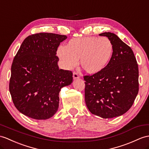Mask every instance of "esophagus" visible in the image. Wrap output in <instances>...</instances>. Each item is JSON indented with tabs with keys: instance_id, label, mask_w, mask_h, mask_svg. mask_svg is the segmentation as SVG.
<instances>
[{
	"instance_id": "obj_1",
	"label": "esophagus",
	"mask_w": 149,
	"mask_h": 149,
	"mask_svg": "<svg viewBox=\"0 0 149 149\" xmlns=\"http://www.w3.org/2000/svg\"><path fill=\"white\" fill-rule=\"evenodd\" d=\"M72 77H73V79H78V78H79V74L78 73V72H73V75H72Z\"/></svg>"
}]
</instances>
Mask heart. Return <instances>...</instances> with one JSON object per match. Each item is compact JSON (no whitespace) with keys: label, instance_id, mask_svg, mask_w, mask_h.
Returning a JSON list of instances; mask_svg holds the SVG:
<instances>
[{"label":"heart","instance_id":"heart-1","mask_svg":"<svg viewBox=\"0 0 149 149\" xmlns=\"http://www.w3.org/2000/svg\"><path fill=\"white\" fill-rule=\"evenodd\" d=\"M113 46L107 37H88L71 39L64 47L58 49V56L69 68L74 67L80 60L86 72L97 74L109 63Z\"/></svg>","mask_w":149,"mask_h":149}]
</instances>
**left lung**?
<instances>
[{
    "label": "left lung",
    "mask_w": 149,
    "mask_h": 149,
    "mask_svg": "<svg viewBox=\"0 0 149 149\" xmlns=\"http://www.w3.org/2000/svg\"><path fill=\"white\" fill-rule=\"evenodd\" d=\"M112 42L109 63L97 74L85 76V99L90 112L102 118L119 116L128 111L139 92V67L132 49L116 35L105 32Z\"/></svg>",
    "instance_id": "8db88e82"
}]
</instances>
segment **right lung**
Wrapping results in <instances>:
<instances>
[{"label": "right lung", "instance_id": "add662e5", "mask_svg": "<svg viewBox=\"0 0 149 149\" xmlns=\"http://www.w3.org/2000/svg\"><path fill=\"white\" fill-rule=\"evenodd\" d=\"M66 35L39 33L24 40L14 58L9 92L17 109L35 119L52 117L61 88L72 82L71 71L60 70L56 52Z\"/></svg>", "mask_w": 149, "mask_h": 149}]
</instances>
